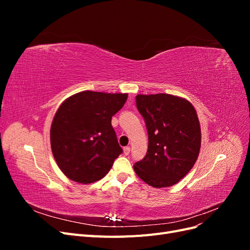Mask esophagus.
I'll return each instance as SVG.
<instances>
[{
    "mask_svg": "<svg viewBox=\"0 0 250 250\" xmlns=\"http://www.w3.org/2000/svg\"><path fill=\"white\" fill-rule=\"evenodd\" d=\"M123 151H124V154L125 155H129V153H130V147H125Z\"/></svg>",
    "mask_w": 250,
    "mask_h": 250,
    "instance_id": "34e87169",
    "label": "esophagus"
}]
</instances>
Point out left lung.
I'll list each match as a JSON object with an SVG mask.
<instances>
[{"label": "left lung", "mask_w": 250, "mask_h": 250, "mask_svg": "<svg viewBox=\"0 0 250 250\" xmlns=\"http://www.w3.org/2000/svg\"><path fill=\"white\" fill-rule=\"evenodd\" d=\"M135 100L149 143L146 156L133 169L150 186L171 187L190 172L199 155L197 113L188 100L169 94L138 95Z\"/></svg>", "instance_id": "obj_1"}]
</instances>
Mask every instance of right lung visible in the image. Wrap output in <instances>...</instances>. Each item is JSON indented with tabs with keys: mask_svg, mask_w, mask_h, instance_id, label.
I'll use <instances>...</instances> for the list:
<instances>
[{
	"mask_svg": "<svg viewBox=\"0 0 250 250\" xmlns=\"http://www.w3.org/2000/svg\"><path fill=\"white\" fill-rule=\"evenodd\" d=\"M127 94L77 93L62 102L51 125L53 155L64 175L92 184L109 172L123 152L111 118L123 107Z\"/></svg>",
	"mask_w": 250,
	"mask_h": 250,
	"instance_id": "add662e5",
	"label": "right lung"
}]
</instances>
